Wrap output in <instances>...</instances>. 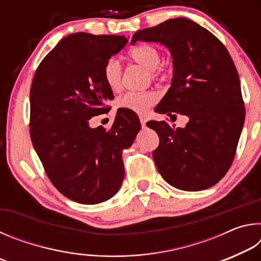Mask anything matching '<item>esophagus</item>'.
Masks as SVG:
<instances>
[{
	"instance_id": "34e87169",
	"label": "esophagus",
	"mask_w": 261,
	"mask_h": 261,
	"mask_svg": "<svg viewBox=\"0 0 261 261\" xmlns=\"http://www.w3.org/2000/svg\"><path fill=\"white\" fill-rule=\"evenodd\" d=\"M139 120H140V123H141V126H145V125H146V117H145V116H143V115H140V116H139Z\"/></svg>"
}]
</instances>
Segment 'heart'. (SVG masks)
Listing matches in <instances>:
<instances>
[{
	"label": "heart",
	"instance_id": "heart-1",
	"mask_svg": "<svg viewBox=\"0 0 261 261\" xmlns=\"http://www.w3.org/2000/svg\"><path fill=\"white\" fill-rule=\"evenodd\" d=\"M129 57L140 67L147 69L153 79H158L161 74L160 63L161 53L155 46L149 43H141L132 48L129 51ZM103 79L108 87L113 91H118L122 86V68L120 62L110 59L106 62L103 67ZM158 94L155 92L147 91L141 93L129 92L118 100V107L131 110L137 114H143L149 106L156 102Z\"/></svg>",
	"mask_w": 261,
	"mask_h": 261
}]
</instances>
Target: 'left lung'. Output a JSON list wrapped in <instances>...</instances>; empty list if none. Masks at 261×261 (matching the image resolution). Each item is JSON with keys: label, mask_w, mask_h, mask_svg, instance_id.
I'll return each instance as SVG.
<instances>
[{"label": "left lung", "mask_w": 261, "mask_h": 261, "mask_svg": "<svg viewBox=\"0 0 261 261\" xmlns=\"http://www.w3.org/2000/svg\"><path fill=\"white\" fill-rule=\"evenodd\" d=\"M139 40L160 42L173 57L171 86L154 110L189 117L184 127L147 122L160 138L153 152L159 173L184 191L213 187L231 166L245 120L240 77L230 54L208 30L187 18L140 30L131 43Z\"/></svg>", "instance_id": "obj_1"}]
</instances>
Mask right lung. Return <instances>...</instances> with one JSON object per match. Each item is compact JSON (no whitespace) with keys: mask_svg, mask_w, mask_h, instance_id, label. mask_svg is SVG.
<instances>
[{"mask_svg":"<svg viewBox=\"0 0 261 261\" xmlns=\"http://www.w3.org/2000/svg\"><path fill=\"white\" fill-rule=\"evenodd\" d=\"M126 42L123 35L70 34L41 61L31 86L33 147L53 185L79 204H99L118 191L122 151L140 130L136 113L123 108L109 130L88 125L114 99L103 67Z\"/></svg>","mask_w":261,"mask_h":261,"instance_id":"right-lung-1","label":"right lung"}]
</instances>
